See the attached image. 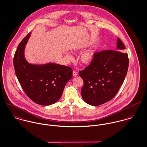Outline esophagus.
<instances>
[{"label":"esophagus","instance_id":"esophagus-1","mask_svg":"<svg viewBox=\"0 0 147 147\" xmlns=\"http://www.w3.org/2000/svg\"><path fill=\"white\" fill-rule=\"evenodd\" d=\"M78 75V73L76 71H73V76H74V77H76Z\"/></svg>","mask_w":147,"mask_h":147}]
</instances>
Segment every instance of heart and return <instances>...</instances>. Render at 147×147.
Masks as SVG:
<instances>
[{
    "label": "heart",
    "instance_id": "heart-1",
    "mask_svg": "<svg viewBox=\"0 0 147 147\" xmlns=\"http://www.w3.org/2000/svg\"><path fill=\"white\" fill-rule=\"evenodd\" d=\"M93 44V41L92 40L85 41L79 42L73 47V50L77 52H80L88 47ZM95 55V50L94 49H90L83 52L80 57V61L82 64L87 65L90 64L94 60ZM65 57L69 60H72L73 59V57L69 53L65 54Z\"/></svg>",
    "mask_w": 147,
    "mask_h": 147
}]
</instances>
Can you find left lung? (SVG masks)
Instances as JSON below:
<instances>
[{
    "mask_svg": "<svg viewBox=\"0 0 147 147\" xmlns=\"http://www.w3.org/2000/svg\"><path fill=\"white\" fill-rule=\"evenodd\" d=\"M124 44L117 39L116 50H103L95 53L93 61L80 77L84 82L81 90L83 100L92 106H99L113 99L124 81L129 59Z\"/></svg>",
    "mask_w": 147,
    "mask_h": 147,
    "instance_id": "8db88e82",
    "label": "left lung"
}]
</instances>
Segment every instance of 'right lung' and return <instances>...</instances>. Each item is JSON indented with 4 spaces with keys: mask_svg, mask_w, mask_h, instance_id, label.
I'll list each match as a JSON object with an SVG mask.
<instances>
[{
    "mask_svg": "<svg viewBox=\"0 0 147 147\" xmlns=\"http://www.w3.org/2000/svg\"><path fill=\"white\" fill-rule=\"evenodd\" d=\"M31 33L20 43L15 53L13 65L16 76L27 96L42 106L56 103L73 77L72 69L53 63L31 64L24 57L26 45Z\"/></svg>",
    "mask_w": 147,
    "mask_h": 147,
    "instance_id": "add662e5",
    "label": "right lung"
}]
</instances>
